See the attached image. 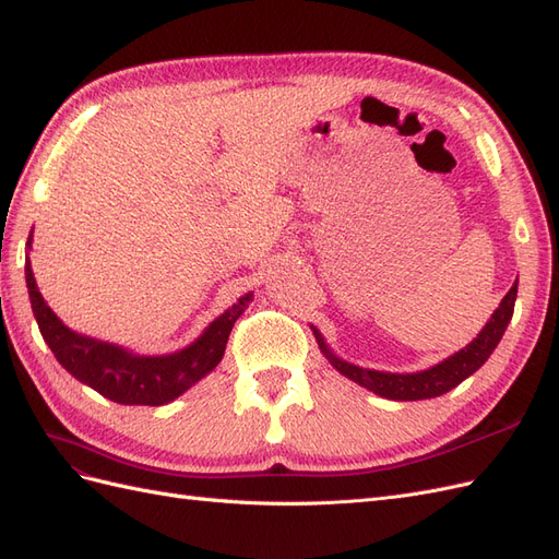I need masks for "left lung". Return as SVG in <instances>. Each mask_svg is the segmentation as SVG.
<instances>
[{
    "label": "left lung",
    "mask_w": 559,
    "mask_h": 559,
    "mask_svg": "<svg viewBox=\"0 0 559 559\" xmlns=\"http://www.w3.org/2000/svg\"><path fill=\"white\" fill-rule=\"evenodd\" d=\"M515 298H518V280L513 282L511 292L501 298L499 308L495 310L492 317H489L483 331L473 337L466 347L454 352L452 357L438 361L436 366H429L425 370H415V373H389V370H376V368H364L357 364H349V361L337 357V354H333V349L326 345L324 335L319 333V329H314V326H310V329L317 337V345H319L321 354H324L329 364L341 376L349 378L352 382L366 386L368 392H373L389 401H421V399H436V396L450 392V389H454L468 376L476 373V370L489 359V354L497 349L506 326L511 324Z\"/></svg>",
    "instance_id": "obj_1"
}]
</instances>
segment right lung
Returning <instances> with one entry per match:
<instances>
[{"label": "right lung", "mask_w": 559, "mask_h": 559, "mask_svg": "<svg viewBox=\"0 0 559 559\" xmlns=\"http://www.w3.org/2000/svg\"><path fill=\"white\" fill-rule=\"evenodd\" d=\"M27 249H32V233ZM25 282L39 331L60 366L97 394L121 405H165L210 376L224 359L233 324L253 298V292L240 296L183 349L148 357L64 326L44 300L29 257L25 261Z\"/></svg>", "instance_id": "obj_1"}]
</instances>
